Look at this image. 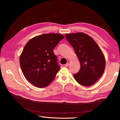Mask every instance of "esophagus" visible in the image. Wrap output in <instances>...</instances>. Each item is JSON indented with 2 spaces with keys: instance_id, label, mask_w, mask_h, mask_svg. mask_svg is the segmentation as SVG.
<instances>
[{
  "instance_id": "34e87169",
  "label": "esophagus",
  "mask_w": 120,
  "mask_h": 120,
  "mask_svg": "<svg viewBox=\"0 0 120 120\" xmlns=\"http://www.w3.org/2000/svg\"><path fill=\"white\" fill-rule=\"evenodd\" d=\"M69 64H70V63H69V62H68V63H67V64H65V67H68V66L69 65Z\"/></svg>"
}]
</instances>
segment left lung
<instances>
[{
  "label": "left lung",
  "mask_w": 120,
  "mask_h": 120,
  "mask_svg": "<svg viewBox=\"0 0 120 120\" xmlns=\"http://www.w3.org/2000/svg\"><path fill=\"white\" fill-rule=\"evenodd\" d=\"M66 39L74 49L80 68L74 74L76 81L83 86H90L101 77L105 68L103 53L94 40L82 32L65 34Z\"/></svg>",
  "instance_id": "1"
}]
</instances>
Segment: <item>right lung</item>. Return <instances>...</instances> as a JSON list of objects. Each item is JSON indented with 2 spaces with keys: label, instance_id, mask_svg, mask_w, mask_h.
Segmentation results:
<instances>
[{
  "label": "right lung",
  "instance_id": "1",
  "mask_svg": "<svg viewBox=\"0 0 120 120\" xmlns=\"http://www.w3.org/2000/svg\"><path fill=\"white\" fill-rule=\"evenodd\" d=\"M64 38L61 34H43L33 38L25 46L20 66L25 78L33 85L44 88L54 79L60 67L53 49Z\"/></svg>",
  "mask_w": 120,
  "mask_h": 120
}]
</instances>
